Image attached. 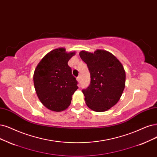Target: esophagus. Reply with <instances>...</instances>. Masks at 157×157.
<instances>
[{
	"mask_svg": "<svg viewBox=\"0 0 157 157\" xmlns=\"http://www.w3.org/2000/svg\"><path fill=\"white\" fill-rule=\"evenodd\" d=\"M76 79H77V81H78V82H80V80H81V77L79 76H79H78V77H77V78H76Z\"/></svg>",
	"mask_w": 157,
	"mask_h": 157,
	"instance_id": "34e87169",
	"label": "esophagus"
}]
</instances>
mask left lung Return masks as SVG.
Here are the masks:
<instances>
[{"label": "left lung", "mask_w": 157, "mask_h": 157, "mask_svg": "<svg viewBox=\"0 0 157 157\" xmlns=\"http://www.w3.org/2000/svg\"><path fill=\"white\" fill-rule=\"evenodd\" d=\"M79 56L87 65L90 83L83 89L86 105L96 112L106 111L117 103L123 93L125 72L121 63L111 53L97 50L82 51Z\"/></svg>", "instance_id": "left-lung-1"}]
</instances>
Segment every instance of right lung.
<instances>
[{
	"mask_svg": "<svg viewBox=\"0 0 157 157\" xmlns=\"http://www.w3.org/2000/svg\"><path fill=\"white\" fill-rule=\"evenodd\" d=\"M74 54L67 53L63 48L55 49L43 58L35 70L33 83L37 95L51 111L59 112L67 109L78 89L77 80L68 65Z\"/></svg>",
	"mask_w": 157,
	"mask_h": 157,
	"instance_id": "1",
	"label": "right lung"
}]
</instances>
